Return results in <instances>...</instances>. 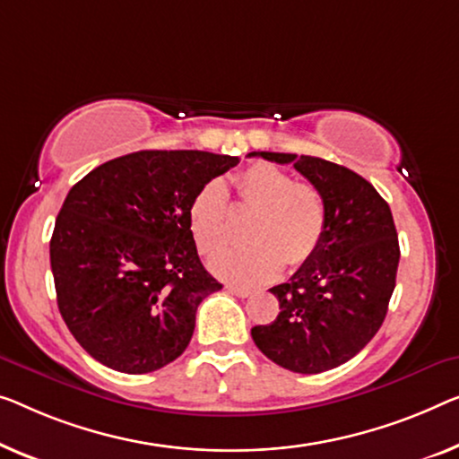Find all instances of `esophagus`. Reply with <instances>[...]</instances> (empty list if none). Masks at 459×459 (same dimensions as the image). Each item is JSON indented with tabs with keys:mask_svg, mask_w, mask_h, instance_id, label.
I'll use <instances>...</instances> for the list:
<instances>
[{
	"mask_svg": "<svg viewBox=\"0 0 459 459\" xmlns=\"http://www.w3.org/2000/svg\"><path fill=\"white\" fill-rule=\"evenodd\" d=\"M227 290L230 292V295L241 297V299H247V297L253 295V292H251L249 289H241V286H227Z\"/></svg>",
	"mask_w": 459,
	"mask_h": 459,
	"instance_id": "obj_1",
	"label": "esophagus"
}]
</instances>
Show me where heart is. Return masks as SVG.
<instances>
[{"mask_svg": "<svg viewBox=\"0 0 459 459\" xmlns=\"http://www.w3.org/2000/svg\"><path fill=\"white\" fill-rule=\"evenodd\" d=\"M232 186L235 206L253 212L245 230L251 243L210 259L218 278L238 286L264 284L282 272L284 262L299 268L316 255L327 227L325 200L316 186L295 181L268 162L241 170ZM189 229L206 255L229 243L230 208L222 181H208L191 200Z\"/></svg>", "mask_w": 459, "mask_h": 459, "instance_id": "1", "label": "heart"}]
</instances>
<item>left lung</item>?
I'll return each mask as SVG.
<instances>
[{"mask_svg": "<svg viewBox=\"0 0 459 459\" xmlns=\"http://www.w3.org/2000/svg\"><path fill=\"white\" fill-rule=\"evenodd\" d=\"M292 162L325 200L324 241L289 282L270 289L278 317L251 338L265 357L292 373H324L344 365L379 332L395 289L398 232L387 202L354 170L317 156L253 152Z\"/></svg>", "mask_w": 459, "mask_h": 459, "instance_id": "obj_1", "label": "left lung"}]
</instances>
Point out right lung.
Instances as JSON below:
<instances>
[{"mask_svg":"<svg viewBox=\"0 0 459 459\" xmlns=\"http://www.w3.org/2000/svg\"><path fill=\"white\" fill-rule=\"evenodd\" d=\"M238 156L140 150L70 189L49 253L57 307L78 344L115 371H159L181 357L197 305L222 284L197 255L189 206Z\"/></svg>","mask_w":459,"mask_h":459,"instance_id":"right-lung-1","label":"right lung"}]
</instances>
